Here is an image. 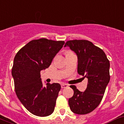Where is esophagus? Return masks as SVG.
I'll use <instances>...</instances> for the list:
<instances>
[{"label":"esophagus","mask_w":124,"mask_h":124,"mask_svg":"<svg viewBox=\"0 0 124 124\" xmlns=\"http://www.w3.org/2000/svg\"><path fill=\"white\" fill-rule=\"evenodd\" d=\"M69 85H67V84H62L61 85V88H67V87H68Z\"/></svg>","instance_id":"obj_1"}]
</instances>
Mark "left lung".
I'll return each instance as SVG.
<instances>
[{
    "instance_id": "left-lung-1",
    "label": "left lung",
    "mask_w": 124,
    "mask_h": 124,
    "mask_svg": "<svg viewBox=\"0 0 124 124\" xmlns=\"http://www.w3.org/2000/svg\"><path fill=\"white\" fill-rule=\"evenodd\" d=\"M78 56V72L88 79V85L81 92L74 85V95L69 99L72 112L79 115L87 114L99 105L110 81V62L103 50L88 40H69L65 43Z\"/></svg>"
}]
</instances>
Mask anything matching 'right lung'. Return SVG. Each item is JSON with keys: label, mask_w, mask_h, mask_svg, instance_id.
Returning a JSON list of instances; mask_svg holds the SVG:
<instances>
[{"label": "right lung", "mask_w": 124, "mask_h": 124, "mask_svg": "<svg viewBox=\"0 0 124 124\" xmlns=\"http://www.w3.org/2000/svg\"><path fill=\"white\" fill-rule=\"evenodd\" d=\"M64 41L33 39L19 50L14 59L12 76L18 99L33 115L46 117L54 112L61 86L59 83L43 86L40 71L50 65Z\"/></svg>", "instance_id": "right-lung-1"}]
</instances>
